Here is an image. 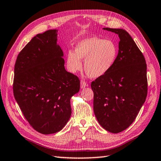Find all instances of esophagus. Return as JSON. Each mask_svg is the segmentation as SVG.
Returning a JSON list of instances; mask_svg holds the SVG:
<instances>
[{"mask_svg":"<svg viewBox=\"0 0 161 161\" xmlns=\"http://www.w3.org/2000/svg\"><path fill=\"white\" fill-rule=\"evenodd\" d=\"M88 86V84L86 83V82L85 81H84V80H81V81H80V87H81V88L82 89V88H86V87H87V86Z\"/></svg>","mask_w":161,"mask_h":161,"instance_id":"esophagus-1","label":"esophagus"}]
</instances>
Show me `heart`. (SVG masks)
I'll use <instances>...</instances> for the list:
<instances>
[{"mask_svg":"<svg viewBox=\"0 0 161 161\" xmlns=\"http://www.w3.org/2000/svg\"><path fill=\"white\" fill-rule=\"evenodd\" d=\"M118 56V47L112 40L97 36H87L78 41L75 53L69 51L67 64L71 73H76L82 67L81 60H84L86 73L97 79L108 73L113 68Z\"/></svg>","mask_w":161,"mask_h":161,"instance_id":"obj_1","label":"heart"}]
</instances>
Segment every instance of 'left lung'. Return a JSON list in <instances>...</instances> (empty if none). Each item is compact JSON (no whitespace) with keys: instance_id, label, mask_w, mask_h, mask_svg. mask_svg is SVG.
I'll return each instance as SVG.
<instances>
[{"instance_id":"obj_1","label":"left lung","mask_w":161,"mask_h":161,"mask_svg":"<svg viewBox=\"0 0 161 161\" xmlns=\"http://www.w3.org/2000/svg\"><path fill=\"white\" fill-rule=\"evenodd\" d=\"M120 38L113 68L92 82L94 112L99 125L110 133L126 129L137 117L147 92L145 58L125 30L103 28Z\"/></svg>"}]
</instances>
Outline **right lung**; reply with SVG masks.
I'll use <instances>...</instances> for the list:
<instances>
[{"instance_id": "add662e5", "label": "right lung", "mask_w": 161, "mask_h": 161, "mask_svg": "<svg viewBox=\"0 0 161 161\" xmlns=\"http://www.w3.org/2000/svg\"><path fill=\"white\" fill-rule=\"evenodd\" d=\"M58 30L38 34L19 52L14 68V94L24 117L35 130L56 133L71 115V98L80 81L64 68Z\"/></svg>"}]
</instances>
